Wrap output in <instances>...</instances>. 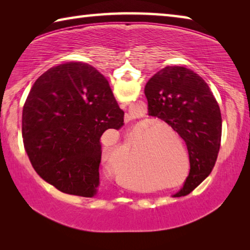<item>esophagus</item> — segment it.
<instances>
[{
  "mask_svg": "<svg viewBox=\"0 0 250 250\" xmlns=\"http://www.w3.org/2000/svg\"><path fill=\"white\" fill-rule=\"evenodd\" d=\"M121 105H125V104H122ZM130 120H131V116H130V115H128V113H126V115L125 116V122H128V121H130Z\"/></svg>",
  "mask_w": 250,
  "mask_h": 250,
  "instance_id": "1",
  "label": "esophagus"
}]
</instances>
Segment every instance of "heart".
I'll list each match as a JSON object with an SVG mask.
<instances>
[{
  "instance_id": "1",
  "label": "heart",
  "mask_w": 250,
  "mask_h": 250,
  "mask_svg": "<svg viewBox=\"0 0 250 250\" xmlns=\"http://www.w3.org/2000/svg\"><path fill=\"white\" fill-rule=\"evenodd\" d=\"M160 125L162 128V125H159V128ZM155 130V128L149 129L143 135L146 151L149 149V145ZM141 139L142 133L139 132L133 138V143L131 145L129 151L125 154L124 158L118 159L115 164H113L112 159H107L108 167L110 170L112 168V174L116 177V180L119 181L121 184L128 186V188H137L149 179L150 167L146 159L143 158ZM151 162L152 170L155 172V174L162 175L164 181L175 182L182 175L183 167L181 166V163L175 161V159H173L171 154L167 153L163 156L154 155Z\"/></svg>"
}]
</instances>
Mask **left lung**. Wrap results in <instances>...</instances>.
<instances>
[{
  "label": "left lung",
  "mask_w": 250,
  "mask_h": 250,
  "mask_svg": "<svg viewBox=\"0 0 250 250\" xmlns=\"http://www.w3.org/2000/svg\"><path fill=\"white\" fill-rule=\"evenodd\" d=\"M149 116L171 125L186 143L189 173L174 197L196 188L216 162L222 138L221 109L208 84L191 69L167 66L158 71L145 88Z\"/></svg>",
  "instance_id": "obj_1"
}]
</instances>
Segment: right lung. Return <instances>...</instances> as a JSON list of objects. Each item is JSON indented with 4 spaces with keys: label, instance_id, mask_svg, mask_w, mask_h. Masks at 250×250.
<instances>
[{
    "label": "right lung",
    "instance_id": "add662e5",
    "mask_svg": "<svg viewBox=\"0 0 250 250\" xmlns=\"http://www.w3.org/2000/svg\"><path fill=\"white\" fill-rule=\"evenodd\" d=\"M125 112L95 67L69 62L36 80L23 107L24 147L34 170L58 191L98 193L100 138L119 130Z\"/></svg>",
    "mask_w": 250,
    "mask_h": 250
}]
</instances>
